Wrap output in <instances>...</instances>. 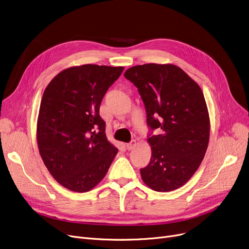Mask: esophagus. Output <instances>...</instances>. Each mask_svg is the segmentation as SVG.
I'll return each mask as SVG.
<instances>
[{"label": "esophagus", "instance_id": "1", "mask_svg": "<svg viewBox=\"0 0 249 249\" xmlns=\"http://www.w3.org/2000/svg\"><path fill=\"white\" fill-rule=\"evenodd\" d=\"M135 145H136V141H135V140H132V141H130L129 143H127V144H126V148H127L128 150H131V149H133V148L135 147Z\"/></svg>", "mask_w": 249, "mask_h": 249}]
</instances>
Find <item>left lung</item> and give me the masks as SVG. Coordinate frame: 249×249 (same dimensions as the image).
Masks as SVG:
<instances>
[{"mask_svg": "<svg viewBox=\"0 0 249 249\" xmlns=\"http://www.w3.org/2000/svg\"><path fill=\"white\" fill-rule=\"evenodd\" d=\"M124 76L138 89L149 128L152 154L141 178L154 191H174L193 177L208 147L210 122L203 91L174 64L136 65ZM154 129L159 136L152 134Z\"/></svg>", "mask_w": 249, "mask_h": 249, "instance_id": "obj_1", "label": "left lung"}]
</instances>
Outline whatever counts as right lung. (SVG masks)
<instances>
[{
	"instance_id": "1",
	"label": "right lung",
	"mask_w": 249,
	"mask_h": 249,
	"mask_svg": "<svg viewBox=\"0 0 249 249\" xmlns=\"http://www.w3.org/2000/svg\"><path fill=\"white\" fill-rule=\"evenodd\" d=\"M123 71L97 64L71 68L44 90L37 121L39 152L51 176L72 192L98 185L118 152L106 137L100 105Z\"/></svg>"
}]
</instances>
